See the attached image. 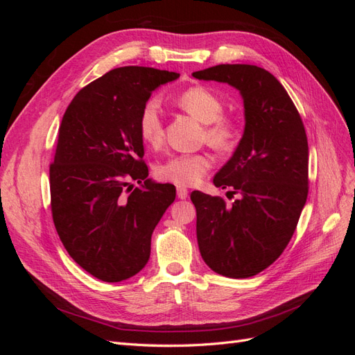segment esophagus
<instances>
[{
	"label": "esophagus",
	"instance_id": "esophagus-1",
	"mask_svg": "<svg viewBox=\"0 0 355 355\" xmlns=\"http://www.w3.org/2000/svg\"><path fill=\"white\" fill-rule=\"evenodd\" d=\"M178 197L180 200H185L188 197V189L185 187H178Z\"/></svg>",
	"mask_w": 355,
	"mask_h": 355
}]
</instances>
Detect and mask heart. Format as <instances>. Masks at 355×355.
<instances>
[{
	"instance_id": "1",
	"label": "heart",
	"mask_w": 355,
	"mask_h": 355,
	"mask_svg": "<svg viewBox=\"0 0 355 355\" xmlns=\"http://www.w3.org/2000/svg\"><path fill=\"white\" fill-rule=\"evenodd\" d=\"M176 105L206 124L202 141H206L219 153H231L241 139V127L232 116L223 115V102L219 96L204 85H192L176 98ZM139 136L142 141L158 148L164 141V123L158 105L154 101L146 102L137 120ZM213 166V159L207 153L176 154L161 163L157 168L159 179L179 187L196 185Z\"/></svg>"
}]
</instances>
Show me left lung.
Here are the masks:
<instances>
[{"instance_id": "obj_1", "label": "left lung", "mask_w": 355, "mask_h": 355, "mask_svg": "<svg viewBox=\"0 0 355 355\" xmlns=\"http://www.w3.org/2000/svg\"><path fill=\"white\" fill-rule=\"evenodd\" d=\"M228 83L244 101L245 127L231 159L213 179L240 194L232 206L194 191L201 257L214 272L247 278L284 252L308 197V139L293 101L271 72L254 65H216L192 73Z\"/></svg>"}]
</instances>
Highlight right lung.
Returning a JSON list of instances; mask_svg holds the SVG:
<instances>
[{"instance_id":"add662e5","label":"right lung","mask_w":355,"mask_h":355,"mask_svg":"<svg viewBox=\"0 0 355 355\" xmlns=\"http://www.w3.org/2000/svg\"><path fill=\"white\" fill-rule=\"evenodd\" d=\"M178 77L115 68L83 87L63 114L50 164L51 216L69 256L102 282L142 270L157 223L176 198L175 185L148 179L137 120L151 93Z\"/></svg>"}]
</instances>
